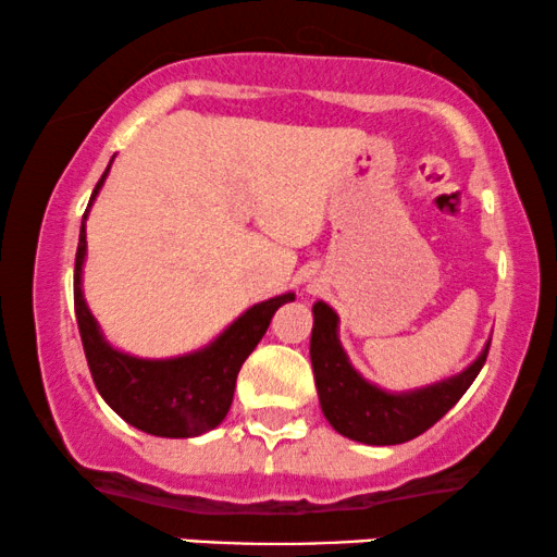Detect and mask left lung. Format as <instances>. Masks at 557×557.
I'll return each instance as SVG.
<instances>
[{
	"instance_id": "left-lung-1",
	"label": "left lung",
	"mask_w": 557,
	"mask_h": 557,
	"mask_svg": "<svg viewBox=\"0 0 557 557\" xmlns=\"http://www.w3.org/2000/svg\"><path fill=\"white\" fill-rule=\"evenodd\" d=\"M336 329H339V315L334 313V308L323 300L315 302L311 331L315 391L329 424L342 436L362 445H400L424 434L462 398L488 357V344H485L475 362L457 375L417 391L391 393L372 385L351 368Z\"/></svg>"
}]
</instances>
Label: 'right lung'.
<instances>
[{
    "label": "right lung",
    "instance_id": "obj_1",
    "mask_svg": "<svg viewBox=\"0 0 557 557\" xmlns=\"http://www.w3.org/2000/svg\"><path fill=\"white\" fill-rule=\"evenodd\" d=\"M108 169L89 197L87 213L108 177ZM87 213H84V221H87ZM84 257H87V231L82 223L74 267V311L91 380L104 404L131 426L153 436L185 440V436H200L215 429L226 419L244 360L264 336L274 311L283 302L295 300V293L251 306L208 347L182 357H169V360H140L104 342L82 293Z\"/></svg>",
    "mask_w": 557,
    "mask_h": 557
}]
</instances>
